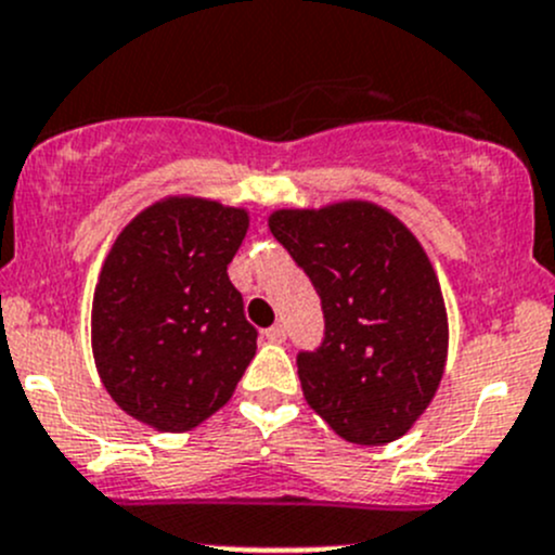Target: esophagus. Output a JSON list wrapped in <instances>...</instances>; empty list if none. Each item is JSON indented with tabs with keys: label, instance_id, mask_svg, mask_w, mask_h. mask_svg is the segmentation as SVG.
I'll return each instance as SVG.
<instances>
[{
	"label": "esophagus",
	"instance_id": "34e87169",
	"mask_svg": "<svg viewBox=\"0 0 555 555\" xmlns=\"http://www.w3.org/2000/svg\"><path fill=\"white\" fill-rule=\"evenodd\" d=\"M264 337L270 339V343H285V328L280 326V323H278V326H270V328H267Z\"/></svg>",
	"mask_w": 555,
	"mask_h": 555
}]
</instances>
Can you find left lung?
<instances>
[{
    "mask_svg": "<svg viewBox=\"0 0 555 555\" xmlns=\"http://www.w3.org/2000/svg\"><path fill=\"white\" fill-rule=\"evenodd\" d=\"M270 232L321 296L323 343L296 356L307 404L356 446L408 435L448 356L440 280L415 234L356 199L275 210Z\"/></svg>",
    "mask_w": 555,
    "mask_h": 555,
    "instance_id": "1",
    "label": "left lung"
}]
</instances>
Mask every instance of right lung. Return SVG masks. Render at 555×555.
Here are the masks:
<instances>
[{
  "instance_id": "obj_1",
  "label": "right lung",
  "mask_w": 555,
  "mask_h": 555,
  "mask_svg": "<svg viewBox=\"0 0 555 555\" xmlns=\"http://www.w3.org/2000/svg\"><path fill=\"white\" fill-rule=\"evenodd\" d=\"M245 232L240 207L169 196L113 243L93 291L91 348L131 418L189 431L232 399L259 337L227 275Z\"/></svg>"
}]
</instances>
